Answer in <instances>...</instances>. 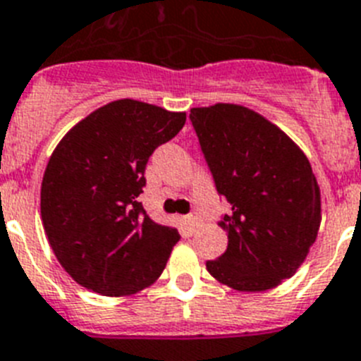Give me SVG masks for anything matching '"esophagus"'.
<instances>
[{
	"mask_svg": "<svg viewBox=\"0 0 361 361\" xmlns=\"http://www.w3.org/2000/svg\"><path fill=\"white\" fill-rule=\"evenodd\" d=\"M183 224L185 227H187V233L194 234L200 227H202V219H200L198 216H189V218L183 219Z\"/></svg>",
	"mask_w": 361,
	"mask_h": 361,
	"instance_id": "1",
	"label": "esophagus"
}]
</instances>
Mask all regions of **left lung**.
Listing matches in <instances>:
<instances>
[{
	"label": "left lung",
	"instance_id": "left-lung-1",
	"mask_svg": "<svg viewBox=\"0 0 361 361\" xmlns=\"http://www.w3.org/2000/svg\"><path fill=\"white\" fill-rule=\"evenodd\" d=\"M190 121L228 214L227 250L207 271L240 293L274 289L305 262L322 196L303 150L280 127L234 103L190 109Z\"/></svg>",
	"mask_w": 361,
	"mask_h": 361
}]
</instances>
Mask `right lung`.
Wrapping results in <instances>:
<instances>
[{
    "mask_svg": "<svg viewBox=\"0 0 361 361\" xmlns=\"http://www.w3.org/2000/svg\"><path fill=\"white\" fill-rule=\"evenodd\" d=\"M187 114L136 99L99 106L61 137L42 181V221L72 280L103 296H130L154 283L180 240L137 202L156 147Z\"/></svg>",
    "mask_w": 361,
    "mask_h": 361,
    "instance_id": "right-lung-1",
    "label": "right lung"
}]
</instances>
